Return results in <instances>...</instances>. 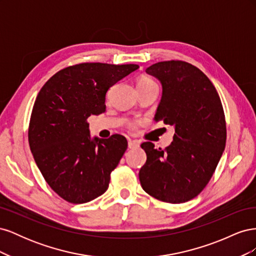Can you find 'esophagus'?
<instances>
[{"label":"esophagus","mask_w":256,"mask_h":256,"mask_svg":"<svg viewBox=\"0 0 256 256\" xmlns=\"http://www.w3.org/2000/svg\"><path fill=\"white\" fill-rule=\"evenodd\" d=\"M138 146H140V144H138V141H129L128 142V148H130V150L138 148Z\"/></svg>","instance_id":"esophagus-1"}]
</instances>
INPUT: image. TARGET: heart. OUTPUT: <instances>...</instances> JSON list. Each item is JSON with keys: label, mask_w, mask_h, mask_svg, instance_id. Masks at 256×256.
<instances>
[{"label": "heart", "mask_w": 256, "mask_h": 256, "mask_svg": "<svg viewBox=\"0 0 256 256\" xmlns=\"http://www.w3.org/2000/svg\"><path fill=\"white\" fill-rule=\"evenodd\" d=\"M156 84L152 79L147 78V76H142V78L138 79V86H143V85H152Z\"/></svg>", "instance_id": "obj_1"}]
</instances>
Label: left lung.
<instances>
[{"label": "left lung", "mask_w": 256, "mask_h": 256, "mask_svg": "<svg viewBox=\"0 0 256 256\" xmlns=\"http://www.w3.org/2000/svg\"><path fill=\"white\" fill-rule=\"evenodd\" d=\"M162 84L154 120L175 128L164 150L141 147L146 162L138 178L143 190L162 202L180 204L198 196L219 164L226 125L218 92L206 74L184 60L159 62L146 69Z\"/></svg>", "instance_id": "left-lung-1"}]
</instances>
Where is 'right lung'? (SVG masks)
Returning <instances> with one entry per match:
<instances>
[{"label": "right lung", "instance_id": "right-lung-1", "mask_svg": "<svg viewBox=\"0 0 256 256\" xmlns=\"http://www.w3.org/2000/svg\"><path fill=\"white\" fill-rule=\"evenodd\" d=\"M138 65L82 63L46 82L36 97L28 144L51 189L69 203H88L106 191L110 175L127 150L120 134L90 138L88 118L106 110L112 85Z\"/></svg>", "mask_w": 256, "mask_h": 256}]
</instances>
